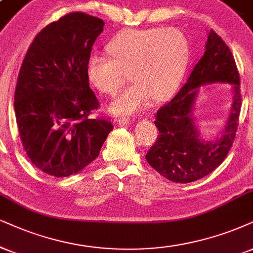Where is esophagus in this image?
Returning <instances> with one entry per match:
<instances>
[{"label": "esophagus", "instance_id": "obj_1", "mask_svg": "<svg viewBox=\"0 0 253 253\" xmlns=\"http://www.w3.org/2000/svg\"><path fill=\"white\" fill-rule=\"evenodd\" d=\"M118 123H120V126H127V124L130 123V118L127 117L120 118V120H118Z\"/></svg>", "mask_w": 253, "mask_h": 253}]
</instances>
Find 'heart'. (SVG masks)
<instances>
[{
    "label": "heart",
    "mask_w": 253,
    "mask_h": 253,
    "mask_svg": "<svg viewBox=\"0 0 253 253\" xmlns=\"http://www.w3.org/2000/svg\"><path fill=\"white\" fill-rule=\"evenodd\" d=\"M108 56L91 54L86 61L90 85L115 95L129 77L133 83L109 107L116 116H129L160 101L177 88L189 62L186 37L174 28L127 29L107 44Z\"/></svg>",
    "instance_id": "b5f03b06"
}]
</instances>
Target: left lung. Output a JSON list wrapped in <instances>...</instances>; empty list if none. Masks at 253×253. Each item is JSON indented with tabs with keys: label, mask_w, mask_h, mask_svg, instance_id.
Wrapping results in <instances>:
<instances>
[{
	"label": "left lung",
	"mask_w": 253,
	"mask_h": 253,
	"mask_svg": "<svg viewBox=\"0 0 253 253\" xmlns=\"http://www.w3.org/2000/svg\"><path fill=\"white\" fill-rule=\"evenodd\" d=\"M231 84L234 98L226 126L214 141L199 135L193 117L198 88L205 84ZM242 95L239 74L232 52L225 42L210 30L205 52L195 65L186 83L156 115L160 135L145 160L162 176L174 183H191L219 167L235 141L241 114Z\"/></svg>",
	"instance_id": "left-lung-1"
}]
</instances>
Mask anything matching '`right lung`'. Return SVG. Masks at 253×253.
<instances>
[{
  "label": "right lung",
  "instance_id": "obj_1",
  "mask_svg": "<svg viewBox=\"0 0 253 253\" xmlns=\"http://www.w3.org/2000/svg\"><path fill=\"white\" fill-rule=\"evenodd\" d=\"M103 26L84 12L64 15L37 34L21 65L14 102L20 138L31 163L50 176L84 169L114 129L108 120L88 117L99 102L86 61Z\"/></svg>",
  "mask_w": 253,
  "mask_h": 253
}]
</instances>
